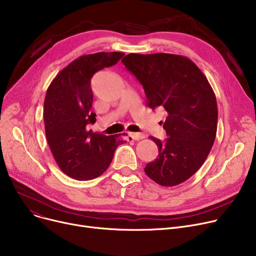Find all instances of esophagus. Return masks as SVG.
<instances>
[{"instance_id":"1","label":"esophagus","mask_w":256,"mask_h":256,"mask_svg":"<svg viewBox=\"0 0 256 256\" xmlns=\"http://www.w3.org/2000/svg\"><path fill=\"white\" fill-rule=\"evenodd\" d=\"M130 136L134 139V140H141L145 138V135L142 132H130Z\"/></svg>"}]
</instances>
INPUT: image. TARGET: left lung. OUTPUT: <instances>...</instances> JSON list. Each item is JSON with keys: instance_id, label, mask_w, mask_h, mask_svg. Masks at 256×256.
<instances>
[{"instance_id": "1", "label": "left lung", "mask_w": 256, "mask_h": 256, "mask_svg": "<svg viewBox=\"0 0 256 256\" xmlns=\"http://www.w3.org/2000/svg\"><path fill=\"white\" fill-rule=\"evenodd\" d=\"M121 61L143 86L146 106L167 114L160 122L168 138L150 137L158 154L145 173L165 186L186 182L202 166L216 138L217 100L206 76L189 58L173 54H128Z\"/></svg>"}]
</instances>
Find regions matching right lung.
<instances>
[{
    "label": "right lung",
    "instance_id": "1",
    "mask_svg": "<svg viewBox=\"0 0 256 256\" xmlns=\"http://www.w3.org/2000/svg\"><path fill=\"white\" fill-rule=\"evenodd\" d=\"M124 52H96L80 56L63 68L48 88L44 100V126L48 143L59 168L72 178L90 180L110 166L124 135L106 136L93 132L96 121L91 112V78L115 65Z\"/></svg>",
    "mask_w": 256,
    "mask_h": 256
}]
</instances>
